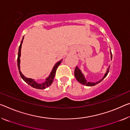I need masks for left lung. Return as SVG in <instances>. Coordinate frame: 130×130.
Segmentation results:
<instances>
[{"label":"left lung","instance_id":"left-lung-1","mask_svg":"<svg viewBox=\"0 0 130 130\" xmlns=\"http://www.w3.org/2000/svg\"><path fill=\"white\" fill-rule=\"evenodd\" d=\"M110 54H111V59H112V53H111V51H110ZM109 68H110V67H109V68L106 71V72L105 73V75L104 77H103L102 79L101 80H100V81L96 82V83H91V82H87V80H86L85 77H84L83 74L82 73L81 71H80V70L79 69V68H78L77 67H76L75 70V73H74V74H75V76L76 80H77L80 83L84 84V85H86L87 86H95L96 84H98L99 83H100V82H101L102 80L104 79L107 75H108L109 71Z\"/></svg>","mask_w":130,"mask_h":130}]
</instances>
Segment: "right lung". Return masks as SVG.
<instances>
[{
    "instance_id": "right-lung-1",
    "label": "right lung",
    "mask_w": 130,
    "mask_h": 130,
    "mask_svg": "<svg viewBox=\"0 0 130 130\" xmlns=\"http://www.w3.org/2000/svg\"><path fill=\"white\" fill-rule=\"evenodd\" d=\"M24 38V36L22 38V39L21 40V44L19 46V49H18V58H17V65H18V68L19 70V72L20 74L21 77L22 79L24 80V82H25L26 83L28 84L29 85H30L31 87L37 88V89H40L43 90L44 89L47 87H48V86H50L51 84H52L53 80H54V78L55 77V73H56V71L58 67V66L60 65L61 63V61H62V59H61L58 62L56 63H55L54 67H53V69L50 73V75L48 76V77L46 78V81H45L44 83L42 84H39L35 81L34 79H30V78H27L23 75V74H22L21 72L20 71V56H21V46H22V43L23 42V39Z\"/></svg>"
}]
</instances>
